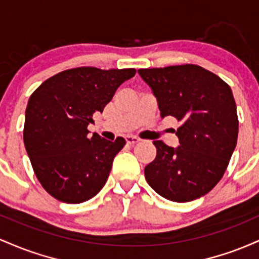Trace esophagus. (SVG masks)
I'll return each instance as SVG.
<instances>
[{
	"label": "esophagus",
	"instance_id": "obj_1",
	"mask_svg": "<svg viewBox=\"0 0 259 259\" xmlns=\"http://www.w3.org/2000/svg\"><path fill=\"white\" fill-rule=\"evenodd\" d=\"M125 141L127 145H135L138 144V142H140V139L136 138V136L129 135V136H125Z\"/></svg>",
	"mask_w": 259,
	"mask_h": 259
}]
</instances>
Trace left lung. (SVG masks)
Segmentation results:
<instances>
[{"instance_id": "obj_1", "label": "left lung", "mask_w": 259, "mask_h": 259, "mask_svg": "<svg viewBox=\"0 0 259 259\" xmlns=\"http://www.w3.org/2000/svg\"><path fill=\"white\" fill-rule=\"evenodd\" d=\"M138 73L157 99L160 117L180 123L179 146L153 141L157 156L145 167L148 185L174 202L202 197L222 179L236 147L239 120L230 86L195 64Z\"/></svg>"}]
</instances>
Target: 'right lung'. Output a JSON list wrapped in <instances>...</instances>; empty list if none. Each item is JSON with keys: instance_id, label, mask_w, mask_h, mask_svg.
Masks as SVG:
<instances>
[{"instance_id": "right-lung-1", "label": "right lung", "mask_w": 259, "mask_h": 259, "mask_svg": "<svg viewBox=\"0 0 259 259\" xmlns=\"http://www.w3.org/2000/svg\"><path fill=\"white\" fill-rule=\"evenodd\" d=\"M135 73L134 68H74L32 92L25 111V150L37 180L58 201L81 203L105 186L125 140L112 142L96 133L90 136L88 125Z\"/></svg>"}]
</instances>
